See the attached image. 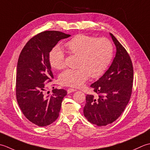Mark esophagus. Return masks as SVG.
<instances>
[{
  "label": "esophagus",
  "instance_id": "esophagus-1",
  "mask_svg": "<svg viewBox=\"0 0 150 150\" xmlns=\"http://www.w3.org/2000/svg\"><path fill=\"white\" fill-rule=\"evenodd\" d=\"M77 91V90L74 89V88H68V90H67V93L70 94V93H72V92H75V91Z\"/></svg>",
  "mask_w": 150,
  "mask_h": 150
}]
</instances>
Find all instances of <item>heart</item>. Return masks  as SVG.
<instances>
[{
    "label": "heart",
    "mask_w": 150,
    "mask_h": 150,
    "mask_svg": "<svg viewBox=\"0 0 150 150\" xmlns=\"http://www.w3.org/2000/svg\"><path fill=\"white\" fill-rule=\"evenodd\" d=\"M65 48L71 54L78 56L76 69H67L59 76L60 83L65 86L79 87L91 76L96 78L108 69L113 56V46L105 38L80 34L67 42ZM49 62L54 69H63L65 66V54L56 46L49 54Z\"/></svg>",
    "instance_id": "heart-1"
}]
</instances>
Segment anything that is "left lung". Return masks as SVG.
Returning a JSON list of instances; mask_svg holds the SVG:
<instances>
[{
    "label": "left lung",
    "instance_id": "8db88e82",
    "mask_svg": "<svg viewBox=\"0 0 150 150\" xmlns=\"http://www.w3.org/2000/svg\"><path fill=\"white\" fill-rule=\"evenodd\" d=\"M116 47V55L109 68L91 87L97 95L87 94L83 108L85 117L98 126L110 124L120 117L130 100L133 68L126 49L109 33Z\"/></svg>",
    "mask_w": 150,
    "mask_h": 150
}]
</instances>
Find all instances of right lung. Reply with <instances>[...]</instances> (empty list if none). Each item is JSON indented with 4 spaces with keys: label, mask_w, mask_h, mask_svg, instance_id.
Segmentation results:
<instances>
[{
    "label": "right lung",
    "mask_w": 150,
    "mask_h": 150,
    "mask_svg": "<svg viewBox=\"0 0 150 150\" xmlns=\"http://www.w3.org/2000/svg\"><path fill=\"white\" fill-rule=\"evenodd\" d=\"M71 36L58 31H45L30 39L21 51L18 59L16 96L25 117L38 126H47L56 120L63 98L64 89L45 92V82L54 78L49 54L56 44Z\"/></svg>",
    "instance_id": "obj_1"
}]
</instances>
